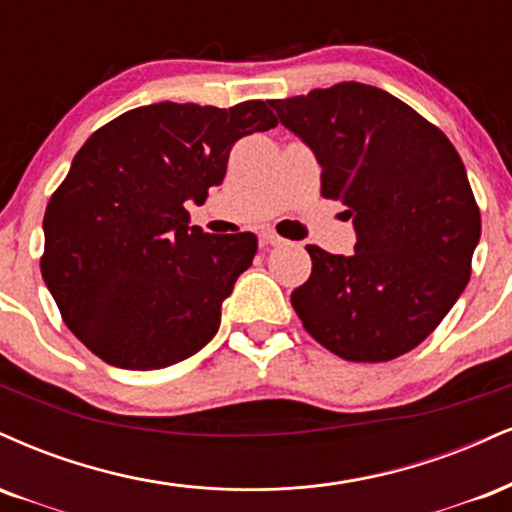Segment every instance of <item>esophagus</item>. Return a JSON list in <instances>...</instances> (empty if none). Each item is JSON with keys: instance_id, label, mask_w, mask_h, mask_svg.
<instances>
[{"instance_id": "1", "label": "esophagus", "mask_w": 512, "mask_h": 512, "mask_svg": "<svg viewBox=\"0 0 512 512\" xmlns=\"http://www.w3.org/2000/svg\"><path fill=\"white\" fill-rule=\"evenodd\" d=\"M261 242L268 246H278V244H282V237H278L273 230H261Z\"/></svg>"}]
</instances>
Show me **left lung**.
Masks as SVG:
<instances>
[{"mask_svg": "<svg viewBox=\"0 0 512 512\" xmlns=\"http://www.w3.org/2000/svg\"><path fill=\"white\" fill-rule=\"evenodd\" d=\"M314 150L321 194L347 206L352 256L309 244L292 292L304 328L347 362H388L434 333L470 282L482 220L458 150L386 90L338 83L270 100Z\"/></svg>", "mask_w": 512, "mask_h": 512, "instance_id": "left-lung-1", "label": "left lung"}]
</instances>
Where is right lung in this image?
<instances>
[{
	"label": "right lung",
	"mask_w": 512,
	"mask_h": 512,
	"mask_svg": "<svg viewBox=\"0 0 512 512\" xmlns=\"http://www.w3.org/2000/svg\"><path fill=\"white\" fill-rule=\"evenodd\" d=\"M275 124L263 100L230 110L158 102L83 143L47 203L40 270L64 323L95 357L165 369L213 340L258 239L206 234L184 206H201L222 184L239 138Z\"/></svg>",
	"instance_id": "obj_1"
}]
</instances>
